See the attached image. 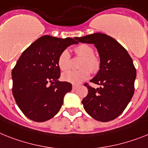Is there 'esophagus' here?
I'll return each mask as SVG.
<instances>
[{
	"label": "esophagus",
	"mask_w": 148,
	"mask_h": 148,
	"mask_svg": "<svg viewBox=\"0 0 148 148\" xmlns=\"http://www.w3.org/2000/svg\"><path fill=\"white\" fill-rule=\"evenodd\" d=\"M78 88V86L77 85H73L72 86V89H74V90H75V89H77Z\"/></svg>",
	"instance_id": "obj_1"
}]
</instances>
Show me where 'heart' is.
I'll use <instances>...</instances> for the list:
<instances>
[{"mask_svg":"<svg viewBox=\"0 0 148 148\" xmlns=\"http://www.w3.org/2000/svg\"><path fill=\"white\" fill-rule=\"evenodd\" d=\"M77 55L84 57L79 71H68L62 74L64 81L73 84H80L84 80H87L91 71H95L99 67V62L94 55V50L87 44H80L74 48ZM58 65L62 71H66L70 65V53L68 49L62 51L58 58Z\"/></svg>","mask_w":148,"mask_h":148,"instance_id":"heart-1","label":"heart"}]
</instances>
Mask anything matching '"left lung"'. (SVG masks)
Segmentation results:
<instances>
[{"label":"left lung","instance_id":"left-lung-1","mask_svg":"<svg viewBox=\"0 0 148 148\" xmlns=\"http://www.w3.org/2000/svg\"><path fill=\"white\" fill-rule=\"evenodd\" d=\"M78 42L94 44L99 55V70L90 82L100 86L85 84L88 95L82 100L89 116L98 121L114 120L125 110L134 94L136 70L126 49L110 36L94 33L80 38Z\"/></svg>","mask_w":148,"mask_h":148}]
</instances>
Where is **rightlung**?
Returning <instances> with one entry per match:
<instances>
[{
    "label": "right lung",
    "mask_w": 148,
    "mask_h": 148,
    "mask_svg": "<svg viewBox=\"0 0 148 148\" xmlns=\"http://www.w3.org/2000/svg\"><path fill=\"white\" fill-rule=\"evenodd\" d=\"M77 42L44 35L22 53L12 71L13 95L17 105L30 120L44 122L56 115L65 94L71 91L68 82H59L58 58Z\"/></svg>",
    "instance_id": "add662e5"
}]
</instances>
